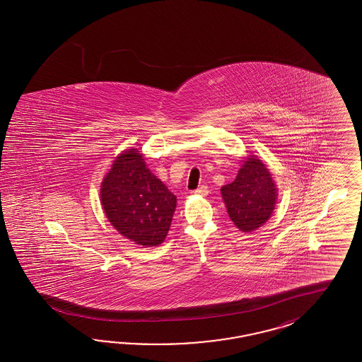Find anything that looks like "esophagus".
<instances>
[{"mask_svg": "<svg viewBox=\"0 0 362 362\" xmlns=\"http://www.w3.org/2000/svg\"><path fill=\"white\" fill-rule=\"evenodd\" d=\"M195 194L197 195H202V197H206L207 194H209V187L207 186H200L199 188L195 189Z\"/></svg>", "mask_w": 362, "mask_h": 362, "instance_id": "1", "label": "esophagus"}]
</instances>
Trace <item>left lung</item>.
<instances>
[{
	"label": "left lung",
	"instance_id": "1",
	"mask_svg": "<svg viewBox=\"0 0 362 362\" xmlns=\"http://www.w3.org/2000/svg\"><path fill=\"white\" fill-rule=\"evenodd\" d=\"M221 195L233 224L243 232H252L271 218L277 189L263 162L250 156L236 179L221 187Z\"/></svg>",
	"mask_w": 362,
	"mask_h": 362
}]
</instances>
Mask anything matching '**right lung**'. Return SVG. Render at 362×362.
I'll list each match as a JSON object with an SVG mask.
<instances>
[{
  "label": "right lung",
  "instance_id": "1",
  "mask_svg": "<svg viewBox=\"0 0 362 362\" xmlns=\"http://www.w3.org/2000/svg\"><path fill=\"white\" fill-rule=\"evenodd\" d=\"M100 200L114 228L144 247L163 243L176 207L175 195L151 174L136 148L114 160L102 182Z\"/></svg>",
  "mask_w": 362,
  "mask_h": 362
}]
</instances>
